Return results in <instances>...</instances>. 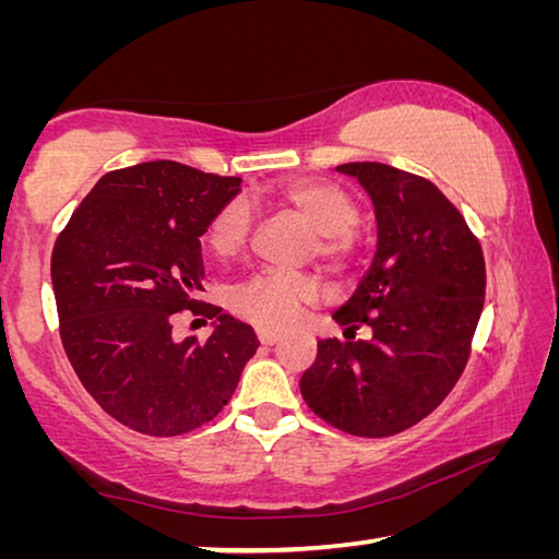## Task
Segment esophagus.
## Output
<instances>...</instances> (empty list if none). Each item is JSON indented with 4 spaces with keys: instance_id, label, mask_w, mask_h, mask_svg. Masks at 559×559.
Masks as SVG:
<instances>
[{
    "instance_id": "esophagus-1",
    "label": "esophagus",
    "mask_w": 559,
    "mask_h": 559,
    "mask_svg": "<svg viewBox=\"0 0 559 559\" xmlns=\"http://www.w3.org/2000/svg\"><path fill=\"white\" fill-rule=\"evenodd\" d=\"M257 335L261 340V345H276L278 343V333H273L269 328H257Z\"/></svg>"
}]
</instances>
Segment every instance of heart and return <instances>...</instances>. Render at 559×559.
I'll return each mask as SVG.
<instances>
[{
    "label": "heart",
    "mask_w": 559,
    "mask_h": 559,
    "mask_svg": "<svg viewBox=\"0 0 559 559\" xmlns=\"http://www.w3.org/2000/svg\"><path fill=\"white\" fill-rule=\"evenodd\" d=\"M271 200L281 210L313 229L316 257L330 266H345L355 253L353 231L359 219L357 202L343 187L323 179H293L276 187ZM251 234V212L243 202L224 204L206 231V246L214 257L231 259L239 253ZM318 296L316 283L308 276L281 271H261L241 283L234 293V310L263 328H288L300 308Z\"/></svg>",
    "instance_id": "obj_1"
}]
</instances>
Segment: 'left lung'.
<instances>
[{"mask_svg": "<svg viewBox=\"0 0 559 559\" xmlns=\"http://www.w3.org/2000/svg\"><path fill=\"white\" fill-rule=\"evenodd\" d=\"M370 194L377 249L333 320L370 341L320 340L300 377L320 419L355 437H392L447 400L466 367L486 298V263L466 219L429 179L382 163H347Z\"/></svg>", "mask_w": 559, "mask_h": 559, "instance_id": "1", "label": "left lung"}]
</instances>
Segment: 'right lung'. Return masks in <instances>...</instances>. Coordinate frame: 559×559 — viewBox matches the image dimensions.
<instances>
[{
  "mask_svg": "<svg viewBox=\"0 0 559 559\" xmlns=\"http://www.w3.org/2000/svg\"><path fill=\"white\" fill-rule=\"evenodd\" d=\"M239 177L153 159L103 175L56 239L61 343L103 412L150 437L202 427L231 400L257 353L251 325L210 308L206 343L173 337L202 290L200 239Z\"/></svg>",
  "mask_w": 559,
  "mask_h": 559,
  "instance_id": "1",
  "label": "right lung"
}]
</instances>
